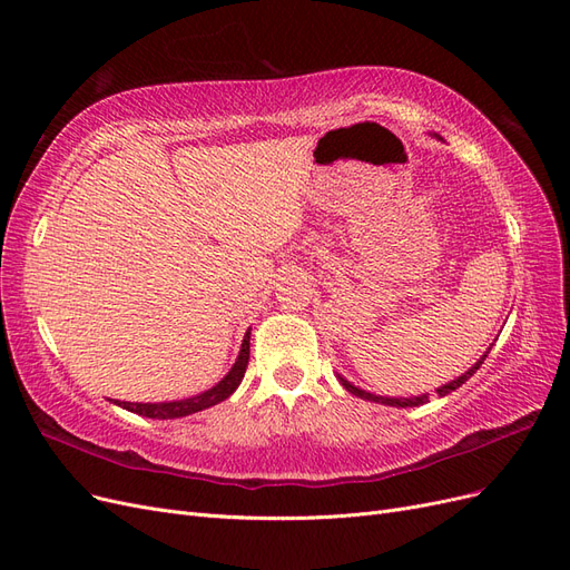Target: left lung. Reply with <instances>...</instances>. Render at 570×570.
I'll return each instance as SVG.
<instances>
[{"label":"left lung","mask_w":570,"mask_h":570,"mask_svg":"<svg viewBox=\"0 0 570 570\" xmlns=\"http://www.w3.org/2000/svg\"><path fill=\"white\" fill-rule=\"evenodd\" d=\"M485 356H488V352L482 354L475 364L465 371L463 375H459L456 381H452V383H446V385H442V387H438V394L440 396H444V394H450V392H454L456 387H461L465 381H469V377L482 366V361H485ZM340 377V383H342V387L347 390V392H352V394H356V396H361V400H368V402H377V404H387V406H396V409H406V406H421V404H425L428 402V394H421V396H400V400H396V396H381V394H371V392H366V390H358V387H354L350 381H344L342 375H337Z\"/></svg>","instance_id":"8db88e82"}]
</instances>
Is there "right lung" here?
Wrapping results in <instances>:
<instances>
[{
    "label": "right lung",
    "instance_id": "obj_1",
    "mask_svg": "<svg viewBox=\"0 0 570 570\" xmlns=\"http://www.w3.org/2000/svg\"><path fill=\"white\" fill-rule=\"evenodd\" d=\"M249 364V331L243 340V347H239V356L233 364L230 373L223 377L218 385H214L212 390H206L202 394L189 396V400H178V402H159V404H140V402H114L118 406H124L132 413H140V416L147 419H180V416H189V413H197L202 409H209L223 400H228V396L237 390V385L243 383L245 371Z\"/></svg>",
    "mask_w": 570,
    "mask_h": 570
}]
</instances>
